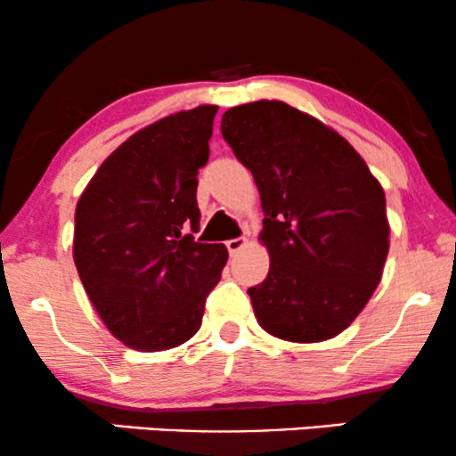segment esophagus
I'll list each match as a JSON object with an SVG mask.
<instances>
[{
  "instance_id": "obj_1",
  "label": "esophagus",
  "mask_w": 456,
  "mask_h": 456,
  "mask_svg": "<svg viewBox=\"0 0 456 456\" xmlns=\"http://www.w3.org/2000/svg\"><path fill=\"white\" fill-rule=\"evenodd\" d=\"M245 245H247V239H245V237H239V239H230V240H226V247H228L230 254H239V251L243 249Z\"/></svg>"
}]
</instances>
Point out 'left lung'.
Listing matches in <instances>:
<instances>
[{"label":"left lung","mask_w":456,"mask_h":456,"mask_svg":"<svg viewBox=\"0 0 456 456\" xmlns=\"http://www.w3.org/2000/svg\"><path fill=\"white\" fill-rule=\"evenodd\" d=\"M260 192L268 277L247 289L262 330L289 342L338 336L379 288L389 254L385 190L334 128L283 101L222 116Z\"/></svg>","instance_id":"obj_1"}]
</instances>
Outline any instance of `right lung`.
I'll return each instance as SVG.
<instances>
[{"label": "right lung", "mask_w": 456, "mask_h": 456, "mask_svg": "<svg viewBox=\"0 0 456 456\" xmlns=\"http://www.w3.org/2000/svg\"><path fill=\"white\" fill-rule=\"evenodd\" d=\"M217 105L142 128L97 168L76 205L73 262L105 328L134 351H167L199 331L228 249L196 243L199 168Z\"/></svg>", "instance_id": "obj_1"}]
</instances>
